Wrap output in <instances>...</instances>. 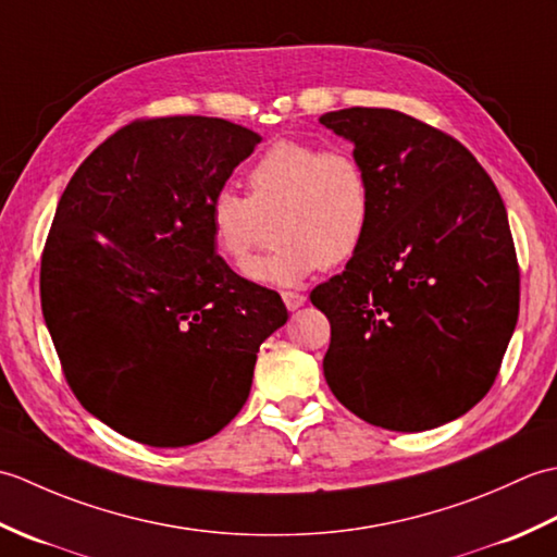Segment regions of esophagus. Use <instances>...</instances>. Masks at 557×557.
Wrapping results in <instances>:
<instances>
[{
  "label": "esophagus",
  "instance_id": "esophagus-1",
  "mask_svg": "<svg viewBox=\"0 0 557 557\" xmlns=\"http://www.w3.org/2000/svg\"><path fill=\"white\" fill-rule=\"evenodd\" d=\"M282 301H285V306H287L289 311H297V309H301V306H304L306 297H304V294H299V292H282Z\"/></svg>",
  "mask_w": 557,
  "mask_h": 557
}]
</instances>
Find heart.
<instances>
[{"mask_svg": "<svg viewBox=\"0 0 557 557\" xmlns=\"http://www.w3.org/2000/svg\"><path fill=\"white\" fill-rule=\"evenodd\" d=\"M248 196L220 188L208 222L218 251L244 265L265 239V220L277 215V246L248 265V275L265 285H294L349 263L371 232V174L349 148L280 140L248 170Z\"/></svg>", "mask_w": 557, "mask_h": 557, "instance_id": "b5f03b06", "label": "heart"}]
</instances>
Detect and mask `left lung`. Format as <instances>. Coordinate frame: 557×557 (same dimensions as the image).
Wrapping results in <instances>:
<instances>
[{
	"instance_id": "8db88e82",
	"label": "left lung",
	"mask_w": 557,
	"mask_h": 557,
	"mask_svg": "<svg viewBox=\"0 0 557 557\" xmlns=\"http://www.w3.org/2000/svg\"><path fill=\"white\" fill-rule=\"evenodd\" d=\"M373 184V222L342 275L311 292L330 321L333 395L387 431H429L467 413L500 371L519 315L505 203L445 132L381 108L327 112Z\"/></svg>"
}]
</instances>
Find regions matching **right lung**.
<instances>
[{
	"label": "right lung",
	"mask_w": 557,
	"mask_h": 557,
	"mask_svg": "<svg viewBox=\"0 0 557 557\" xmlns=\"http://www.w3.org/2000/svg\"><path fill=\"white\" fill-rule=\"evenodd\" d=\"M260 136L218 116L112 134L71 176L47 234L40 301L76 399L150 447L222 431L251 393L258 347L287 323L280 294L215 251L210 198Z\"/></svg>",
	"instance_id": "right-lung-1"
}]
</instances>
